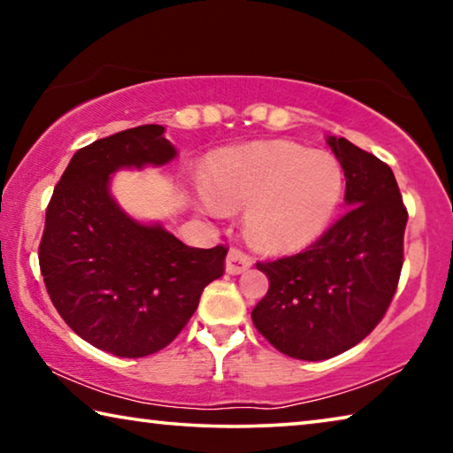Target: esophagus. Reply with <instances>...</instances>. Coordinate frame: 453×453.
<instances>
[{
  "instance_id": "1",
  "label": "esophagus",
  "mask_w": 453,
  "mask_h": 453,
  "mask_svg": "<svg viewBox=\"0 0 453 453\" xmlns=\"http://www.w3.org/2000/svg\"><path fill=\"white\" fill-rule=\"evenodd\" d=\"M251 265V257L248 254H243L242 250H229V254L226 257V272L232 275H240L245 270H250Z\"/></svg>"
}]
</instances>
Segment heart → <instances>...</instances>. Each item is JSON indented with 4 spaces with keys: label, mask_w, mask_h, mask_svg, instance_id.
Segmentation results:
<instances>
[{
    "label": "heart",
    "mask_w": 453,
    "mask_h": 453,
    "mask_svg": "<svg viewBox=\"0 0 453 453\" xmlns=\"http://www.w3.org/2000/svg\"><path fill=\"white\" fill-rule=\"evenodd\" d=\"M342 194L343 170L332 153L273 140L216 153L199 202L211 213L250 208L248 229L259 245L294 251L326 232Z\"/></svg>",
    "instance_id": "1"
}]
</instances>
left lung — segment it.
Instances as JSON below:
<instances>
[{"label":"left lung","instance_id":"1","mask_svg":"<svg viewBox=\"0 0 453 453\" xmlns=\"http://www.w3.org/2000/svg\"><path fill=\"white\" fill-rule=\"evenodd\" d=\"M346 175V213L302 254L257 264L270 280L251 319L281 354L334 357L380 324L403 265L408 211L392 167L327 135Z\"/></svg>","mask_w":453,"mask_h":453}]
</instances>
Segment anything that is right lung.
<instances>
[{"label":"right lung","mask_w":453,"mask_h":453,"mask_svg":"<svg viewBox=\"0 0 453 453\" xmlns=\"http://www.w3.org/2000/svg\"><path fill=\"white\" fill-rule=\"evenodd\" d=\"M164 132L140 126L75 151L45 211L40 267L51 303L81 340L118 357L164 349L203 288L224 275V245L189 248L162 224L127 216L111 196L118 170L178 156Z\"/></svg>","instance_id":"add662e5"}]
</instances>
